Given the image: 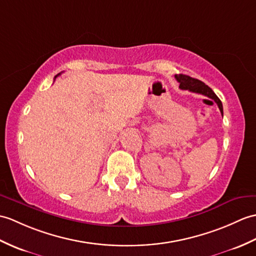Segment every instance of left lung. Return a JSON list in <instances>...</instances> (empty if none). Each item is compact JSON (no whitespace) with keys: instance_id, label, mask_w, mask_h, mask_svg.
<instances>
[{"instance_id":"obj_1","label":"left lung","mask_w":256,"mask_h":256,"mask_svg":"<svg viewBox=\"0 0 256 256\" xmlns=\"http://www.w3.org/2000/svg\"><path fill=\"white\" fill-rule=\"evenodd\" d=\"M174 77H176V80L180 82L179 87L181 89H183V90H188L192 92L200 94H204V96L208 97L210 99H214V101L217 104L219 110H220L222 114H224L222 101L216 96V94L212 92V89L210 87L205 85L203 82H200L196 78H192V77H190L188 75L179 74V75H176Z\"/></svg>"}]
</instances>
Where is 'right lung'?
I'll list each match as a JSON object with an SVG mask.
<instances>
[{
	"label": "right lung",
	"instance_id": "add662e5",
	"mask_svg": "<svg viewBox=\"0 0 256 256\" xmlns=\"http://www.w3.org/2000/svg\"><path fill=\"white\" fill-rule=\"evenodd\" d=\"M56 76H58V75H56ZM56 77H54V78H56Z\"/></svg>",
	"mask_w": 256,
	"mask_h": 256
}]
</instances>
